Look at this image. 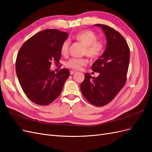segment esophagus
Returning <instances> with one entry per match:
<instances>
[{
    "mask_svg": "<svg viewBox=\"0 0 152 152\" xmlns=\"http://www.w3.org/2000/svg\"><path fill=\"white\" fill-rule=\"evenodd\" d=\"M77 73V72L74 71V70H71L70 72V75H73V74H75V73Z\"/></svg>",
    "mask_w": 152,
    "mask_h": 152,
    "instance_id": "esophagus-1",
    "label": "esophagus"
}]
</instances>
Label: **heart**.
Instances as JSON below:
<instances>
[{"instance_id":"b5f03b06","label":"heart","mask_w":152,"mask_h":152,"mask_svg":"<svg viewBox=\"0 0 152 152\" xmlns=\"http://www.w3.org/2000/svg\"><path fill=\"white\" fill-rule=\"evenodd\" d=\"M77 42L84 46V54L91 59L99 58L103 52L104 44L102 40H97V35L93 31L89 30H82L73 37ZM70 42L66 40L63 42L61 47V53L64 56L68 54ZM87 64V60L84 58H72L66 63L67 67L79 70Z\"/></svg>"}]
</instances>
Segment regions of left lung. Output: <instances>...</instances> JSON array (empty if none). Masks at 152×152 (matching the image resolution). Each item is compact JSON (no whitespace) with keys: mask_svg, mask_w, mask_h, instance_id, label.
Segmentation results:
<instances>
[{"mask_svg":"<svg viewBox=\"0 0 152 152\" xmlns=\"http://www.w3.org/2000/svg\"><path fill=\"white\" fill-rule=\"evenodd\" d=\"M102 28L107 39L104 53L92 66L99 73L97 77L85 73L80 84L84 98L97 107L107 104L115 97L126 82L130 59V50L126 40L117 31L107 25L96 24Z\"/></svg>","mask_w":152,"mask_h":152,"instance_id":"8db88e82","label":"left lung"}]
</instances>
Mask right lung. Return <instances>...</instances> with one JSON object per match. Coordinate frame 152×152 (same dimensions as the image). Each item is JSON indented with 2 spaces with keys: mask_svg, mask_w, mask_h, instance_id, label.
<instances>
[{
  "mask_svg": "<svg viewBox=\"0 0 152 152\" xmlns=\"http://www.w3.org/2000/svg\"><path fill=\"white\" fill-rule=\"evenodd\" d=\"M68 37L56 29L39 31L23 44L17 55L16 72L23 91L32 102L51 103L60 94L70 71L63 68L55 73L51 61L59 63L61 47Z\"/></svg>",
  "mask_w": 152,
  "mask_h": 152,
  "instance_id": "obj_1",
  "label": "right lung"
}]
</instances>
